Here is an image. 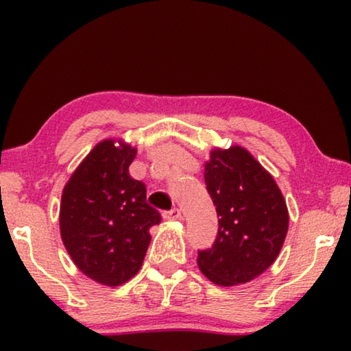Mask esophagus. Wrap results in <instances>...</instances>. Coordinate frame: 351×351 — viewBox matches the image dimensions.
<instances>
[{
  "instance_id": "34e87169",
  "label": "esophagus",
  "mask_w": 351,
  "mask_h": 351,
  "mask_svg": "<svg viewBox=\"0 0 351 351\" xmlns=\"http://www.w3.org/2000/svg\"><path fill=\"white\" fill-rule=\"evenodd\" d=\"M162 217H165L166 220H177V219H180L182 217L180 209L174 208V209H171V210H165V213H162Z\"/></svg>"
}]
</instances>
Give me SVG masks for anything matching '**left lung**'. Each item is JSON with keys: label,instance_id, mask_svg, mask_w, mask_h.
Returning <instances> with one entry per match:
<instances>
[{"label": "left lung", "instance_id": "left-lung-1", "mask_svg": "<svg viewBox=\"0 0 351 351\" xmlns=\"http://www.w3.org/2000/svg\"><path fill=\"white\" fill-rule=\"evenodd\" d=\"M204 182L217 210L213 247L198 251L203 275L219 286H234L262 275L280 254L289 214L271 174L243 147L214 148Z\"/></svg>", "mask_w": 351, "mask_h": 351}]
</instances>
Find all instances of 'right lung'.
I'll return each instance as SVG.
<instances>
[{"mask_svg":"<svg viewBox=\"0 0 351 351\" xmlns=\"http://www.w3.org/2000/svg\"><path fill=\"white\" fill-rule=\"evenodd\" d=\"M113 138L97 143L62 191L60 237L75 265L104 286H119L141 270L150 227L161 215L147 189L129 176L137 150Z\"/></svg>","mask_w":351,"mask_h":351,"instance_id":"obj_1","label":"right lung"}]
</instances>
